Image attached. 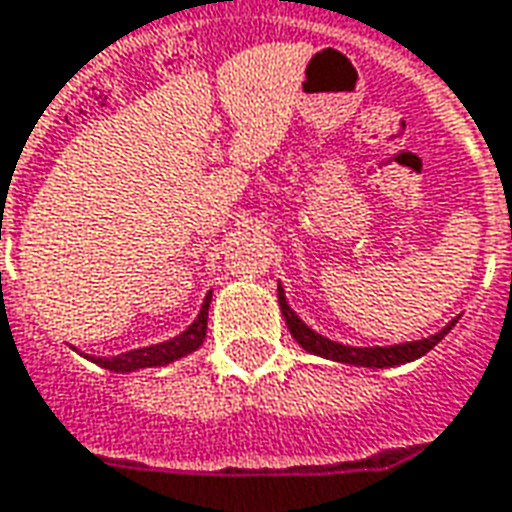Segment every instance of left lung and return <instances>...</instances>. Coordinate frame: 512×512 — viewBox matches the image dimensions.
Segmentation results:
<instances>
[{
  "label": "left lung",
  "instance_id": "obj_1",
  "mask_svg": "<svg viewBox=\"0 0 512 512\" xmlns=\"http://www.w3.org/2000/svg\"><path fill=\"white\" fill-rule=\"evenodd\" d=\"M278 302H281V313L286 319V327L289 333L294 335V341L300 343L305 352L319 354L324 360H335V363H346V365H363V368H393V365H404L412 363L417 357H423L425 352H431L436 343L442 341L450 330L458 322L455 316L453 322L447 324L445 330H439L431 338H423V341H409V343H395V346H343V343H335L324 335L313 333L308 324L302 322L300 316L289 308L286 302V294L278 286Z\"/></svg>",
  "mask_w": 512,
  "mask_h": 512
}]
</instances>
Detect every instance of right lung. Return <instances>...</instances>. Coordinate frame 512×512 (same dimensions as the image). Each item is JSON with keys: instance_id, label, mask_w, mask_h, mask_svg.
<instances>
[{"instance_id": "1", "label": "right lung", "mask_w": 512, "mask_h": 512, "mask_svg": "<svg viewBox=\"0 0 512 512\" xmlns=\"http://www.w3.org/2000/svg\"><path fill=\"white\" fill-rule=\"evenodd\" d=\"M212 292L201 302V311L196 316V322L190 324L185 333H179L171 341L155 343V346H144V349H133V352L117 354V357H95L92 363H98L100 368L117 371V374H128V371H138V368H155V365H169L185 354L196 352L204 338H207V313H210Z\"/></svg>"}]
</instances>
